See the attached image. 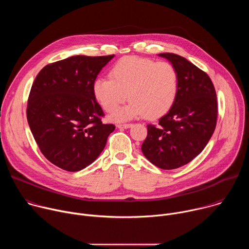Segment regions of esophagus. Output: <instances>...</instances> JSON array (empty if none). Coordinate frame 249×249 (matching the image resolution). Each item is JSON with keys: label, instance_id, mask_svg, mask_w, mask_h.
Wrapping results in <instances>:
<instances>
[{"label": "esophagus", "instance_id": "esophagus-1", "mask_svg": "<svg viewBox=\"0 0 249 249\" xmlns=\"http://www.w3.org/2000/svg\"><path fill=\"white\" fill-rule=\"evenodd\" d=\"M133 125L132 124H118L117 127L120 128V129H128L130 127H132Z\"/></svg>", "mask_w": 249, "mask_h": 249}]
</instances>
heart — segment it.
<instances>
[{
	"mask_svg": "<svg viewBox=\"0 0 249 249\" xmlns=\"http://www.w3.org/2000/svg\"><path fill=\"white\" fill-rule=\"evenodd\" d=\"M128 95H126V93ZM178 93V74L168 62L126 56L109 71V78L97 79L93 94L106 112H113L127 97L131 101L113 113L117 121L144 115L155 119L167 113Z\"/></svg>",
	"mask_w": 249,
	"mask_h": 249,
	"instance_id": "obj_1",
	"label": "heart"
}]
</instances>
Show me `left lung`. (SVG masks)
Instances as JSON below:
<instances>
[{
	"label": "left lung",
	"instance_id": "obj_1",
	"mask_svg": "<svg viewBox=\"0 0 249 249\" xmlns=\"http://www.w3.org/2000/svg\"><path fill=\"white\" fill-rule=\"evenodd\" d=\"M178 74V93L170 110L158 125L149 124L142 145L144 156L161 169L178 168L196 158L215 131L217 93L210 77L173 53H162Z\"/></svg>",
	"mask_w": 249,
	"mask_h": 249
}]
</instances>
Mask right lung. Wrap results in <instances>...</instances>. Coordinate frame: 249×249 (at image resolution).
<instances>
[{"instance_id":"add662e5","label":"right lung","mask_w":249,"mask_h":249,"mask_svg":"<svg viewBox=\"0 0 249 249\" xmlns=\"http://www.w3.org/2000/svg\"><path fill=\"white\" fill-rule=\"evenodd\" d=\"M113 57H69L45 66L32 84L29 128L43 156L64 170L93 162L115 129L102 123L104 112L93 94L97 75Z\"/></svg>"}]
</instances>
